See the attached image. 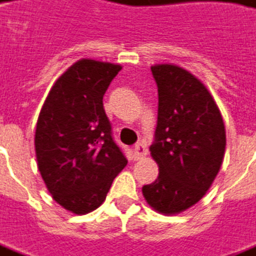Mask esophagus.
Masks as SVG:
<instances>
[{"label": "esophagus", "instance_id": "obj_1", "mask_svg": "<svg viewBox=\"0 0 256 256\" xmlns=\"http://www.w3.org/2000/svg\"><path fill=\"white\" fill-rule=\"evenodd\" d=\"M134 153H135V158H142L144 156H146L148 150H146V148L144 144H136L135 148H134Z\"/></svg>", "mask_w": 256, "mask_h": 256}]
</instances>
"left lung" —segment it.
<instances>
[{
    "label": "left lung",
    "instance_id": "1",
    "mask_svg": "<svg viewBox=\"0 0 256 256\" xmlns=\"http://www.w3.org/2000/svg\"><path fill=\"white\" fill-rule=\"evenodd\" d=\"M152 74L158 108L150 154L158 177L142 194L158 213L177 214L200 200L216 178L224 158V122L212 94L191 72L158 64Z\"/></svg>",
    "mask_w": 256,
    "mask_h": 256
}]
</instances>
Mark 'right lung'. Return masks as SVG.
Returning a JSON list of instances; mask_svg holds the SVG:
<instances>
[{
	"mask_svg": "<svg viewBox=\"0 0 256 256\" xmlns=\"http://www.w3.org/2000/svg\"><path fill=\"white\" fill-rule=\"evenodd\" d=\"M120 71L121 65L79 60L58 78L37 120L38 172L52 199L75 214L98 209L128 163L103 107Z\"/></svg>",
	"mask_w": 256,
	"mask_h": 256,
	"instance_id": "add662e5",
	"label": "right lung"
}]
</instances>
